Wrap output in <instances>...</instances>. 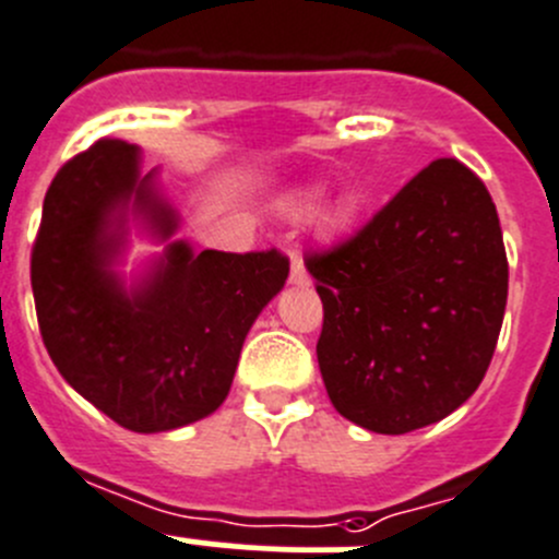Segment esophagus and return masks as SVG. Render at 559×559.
Instances as JSON below:
<instances>
[{"label":"esophagus","instance_id":"obj_1","mask_svg":"<svg viewBox=\"0 0 559 559\" xmlns=\"http://www.w3.org/2000/svg\"><path fill=\"white\" fill-rule=\"evenodd\" d=\"M290 285H298V287L309 285V274L307 269H304L301 255H298L296 250H290Z\"/></svg>","mask_w":559,"mask_h":559}]
</instances>
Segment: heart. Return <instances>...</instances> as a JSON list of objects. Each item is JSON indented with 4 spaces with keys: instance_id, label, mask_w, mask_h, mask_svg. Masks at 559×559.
Returning <instances> with one entry per match:
<instances>
[{
    "instance_id": "b5f03b06",
    "label": "heart",
    "mask_w": 559,
    "mask_h": 559,
    "mask_svg": "<svg viewBox=\"0 0 559 559\" xmlns=\"http://www.w3.org/2000/svg\"><path fill=\"white\" fill-rule=\"evenodd\" d=\"M298 209H301V212H309V209H312V198H304L301 203H298ZM350 217H353V203H347V201H342V203H336L334 209H331L329 212V217H325V225H329V228H345L347 223H350Z\"/></svg>"
}]
</instances>
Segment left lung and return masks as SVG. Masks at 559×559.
Returning <instances> with one entry per match:
<instances>
[{
  "label": "left lung",
  "instance_id": "left-lung-1",
  "mask_svg": "<svg viewBox=\"0 0 559 559\" xmlns=\"http://www.w3.org/2000/svg\"><path fill=\"white\" fill-rule=\"evenodd\" d=\"M304 263L323 301L318 364L340 416L405 435L473 396L500 336L508 258L467 165L435 159L350 239Z\"/></svg>",
  "mask_w": 559,
  "mask_h": 559
}]
</instances>
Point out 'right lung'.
Returning a JSON list of instances; mask_svg holds the SVG:
<instances>
[{
    "label": "right lung",
    "mask_w": 559,
    "mask_h": 559,
    "mask_svg": "<svg viewBox=\"0 0 559 559\" xmlns=\"http://www.w3.org/2000/svg\"><path fill=\"white\" fill-rule=\"evenodd\" d=\"M141 154L99 138L59 168L32 247L43 342L62 378L130 432H168L217 411L241 345L285 285L277 250L192 252L176 241L130 293L110 272L124 245L127 203L159 239L176 217L138 174Z\"/></svg>",
    "instance_id": "1"
}]
</instances>
